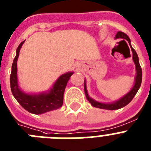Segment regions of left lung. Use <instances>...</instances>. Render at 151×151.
<instances>
[{
	"instance_id": "8db88e82",
	"label": "left lung",
	"mask_w": 151,
	"mask_h": 151,
	"mask_svg": "<svg viewBox=\"0 0 151 151\" xmlns=\"http://www.w3.org/2000/svg\"><path fill=\"white\" fill-rule=\"evenodd\" d=\"M116 38H123V39H126L129 41V45L131 47V49H132V59L134 61V64H135V68H136V76L135 79H134V85L133 86V88L130 90V91L129 93L125 94V96H123L122 97H121L120 99L118 100V101H115L113 103H110V104H104V103H101L98 102V101H94V99H92L89 97L88 94L87 88H86V82H84V89H85V96H86V98L88 99V101H89V103H91V104L94 107L100 108V109H104V110H118V109H120V108L124 107L125 106H126L127 104H129V103L132 101V100L133 99V97L135 96V94H137L138 89L141 87V80H142V70H141V67L140 66L139 63V60H138V54L136 53V51L134 50V49L133 48L132 45H131V41L129 39V36L126 34H125L122 32H118L116 35Z\"/></svg>"
}]
</instances>
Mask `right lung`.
I'll list each match as a JSON object with an SVG mask.
<instances>
[{
	"instance_id": "1",
	"label": "right lung",
	"mask_w": 151,
	"mask_h": 151,
	"mask_svg": "<svg viewBox=\"0 0 151 151\" xmlns=\"http://www.w3.org/2000/svg\"><path fill=\"white\" fill-rule=\"evenodd\" d=\"M25 42H21L17 49V54L12 64L10 82L13 97L19 104L26 110L33 114H42L46 112L57 110L63 104V94L68 81L73 72H69L62 75L57 78L55 83L48 92L40 94H26L19 87L17 79V60L19 55V50Z\"/></svg>"
}]
</instances>
